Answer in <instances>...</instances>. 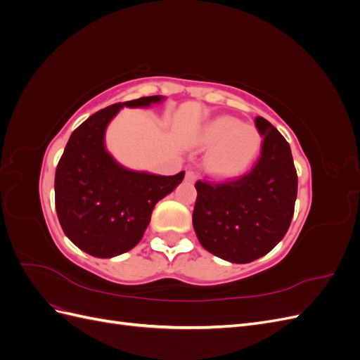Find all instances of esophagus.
<instances>
[{"instance_id":"esophagus-1","label":"esophagus","mask_w":360,"mask_h":360,"mask_svg":"<svg viewBox=\"0 0 360 360\" xmlns=\"http://www.w3.org/2000/svg\"><path fill=\"white\" fill-rule=\"evenodd\" d=\"M186 180L191 181V183L197 181V180H198V172H195V171H192V169L186 171Z\"/></svg>"}]
</instances>
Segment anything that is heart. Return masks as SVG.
<instances>
[{
	"label": "heart",
	"instance_id": "heart-1",
	"mask_svg": "<svg viewBox=\"0 0 360 360\" xmlns=\"http://www.w3.org/2000/svg\"><path fill=\"white\" fill-rule=\"evenodd\" d=\"M200 143L205 148H213L207 158L213 174L237 177L252 167L263 139L254 126L238 123L231 117H217L202 127Z\"/></svg>",
	"mask_w": 360,
	"mask_h": 360
}]
</instances>
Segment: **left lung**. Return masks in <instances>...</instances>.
Masks as SVG:
<instances>
[{"label":"left lung","mask_w":360,"mask_h":360,"mask_svg":"<svg viewBox=\"0 0 360 360\" xmlns=\"http://www.w3.org/2000/svg\"><path fill=\"white\" fill-rule=\"evenodd\" d=\"M261 156L246 176L224 183L198 180L193 230L210 254L237 264L270 252L288 231L297 198L290 144L266 118L257 117Z\"/></svg>","instance_id":"1"}]
</instances>
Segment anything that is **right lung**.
<instances>
[{
    "mask_svg": "<svg viewBox=\"0 0 360 360\" xmlns=\"http://www.w3.org/2000/svg\"><path fill=\"white\" fill-rule=\"evenodd\" d=\"M165 97L150 96L97 111L75 130L56 171V209L73 245L97 258L135 248L159 200L181 183L176 176L127 169L105 147V132L123 106L148 108Z\"/></svg>",
    "mask_w": 360,
    "mask_h": 360,
    "instance_id": "1",
    "label": "right lung"
}]
</instances>
